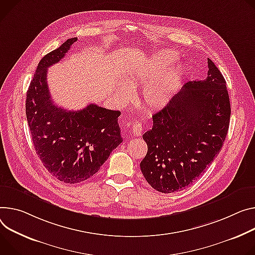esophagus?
<instances>
[{"instance_id": "34e87169", "label": "esophagus", "mask_w": 255, "mask_h": 255, "mask_svg": "<svg viewBox=\"0 0 255 255\" xmlns=\"http://www.w3.org/2000/svg\"><path fill=\"white\" fill-rule=\"evenodd\" d=\"M143 129H144L143 124H141V123H139V122H135V123H133V125H132V133H133L134 135H136V136L141 135Z\"/></svg>"}]
</instances>
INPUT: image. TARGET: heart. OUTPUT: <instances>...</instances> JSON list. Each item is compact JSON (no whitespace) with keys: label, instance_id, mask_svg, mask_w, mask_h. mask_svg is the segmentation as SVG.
<instances>
[{"label":"heart","instance_id":"obj_1","mask_svg":"<svg viewBox=\"0 0 255 255\" xmlns=\"http://www.w3.org/2000/svg\"><path fill=\"white\" fill-rule=\"evenodd\" d=\"M176 60L177 55L172 51L159 52L149 58L144 68L135 70L126 77V83L129 87L143 85L139 101L145 109L160 110L170 102L184 76L182 64H171ZM170 64L172 65L171 67L168 66ZM120 94L123 98H128L130 89L123 86Z\"/></svg>","mask_w":255,"mask_h":255}]
</instances>
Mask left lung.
Returning <instances> with one entry per match:
<instances>
[{"instance_id":"obj_1","label":"left lung","mask_w":255,"mask_h":255,"mask_svg":"<svg viewBox=\"0 0 255 255\" xmlns=\"http://www.w3.org/2000/svg\"><path fill=\"white\" fill-rule=\"evenodd\" d=\"M204 80L185 83L168 105L153 114L142 138L147 153L140 169L150 186L181 191L193 183L220 152L228 133L231 106L227 84L207 59Z\"/></svg>"}]
</instances>
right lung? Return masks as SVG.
I'll list each match as a JSON object with an SVG mask.
<instances>
[{"label": "right lung", "mask_w": 255, "mask_h": 255, "mask_svg": "<svg viewBox=\"0 0 255 255\" xmlns=\"http://www.w3.org/2000/svg\"><path fill=\"white\" fill-rule=\"evenodd\" d=\"M77 37L67 39L38 63L26 95V118L34 149L58 180L75 184L94 176L122 141L119 111L90 104L67 111L54 104L47 83L48 68L58 63Z\"/></svg>", "instance_id": "add662e5"}]
</instances>
